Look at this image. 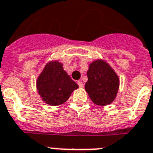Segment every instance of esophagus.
<instances>
[{
  "instance_id": "esophagus-1",
  "label": "esophagus",
  "mask_w": 153,
  "mask_h": 153,
  "mask_svg": "<svg viewBox=\"0 0 153 153\" xmlns=\"http://www.w3.org/2000/svg\"><path fill=\"white\" fill-rule=\"evenodd\" d=\"M78 85H79V87H81V88H82V87H84V85H83V82L82 81H78Z\"/></svg>"
}]
</instances>
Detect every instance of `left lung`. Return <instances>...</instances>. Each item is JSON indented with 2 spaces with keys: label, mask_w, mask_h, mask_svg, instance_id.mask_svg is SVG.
I'll use <instances>...</instances> for the list:
<instances>
[{
  "label": "left lung",
  "mask_w": 153,
  "mask_h": 153,
  "mask_svg": "<svg viewBox=\"0 0 153 153\" xmlns=\"http://www.w3.org/2000/svg\"><path fill=\"white\" fill-rule=\"evenodd\" d=\"M87 78L85 89L92 102L105 106L114 101L118 92L120 79L108 62L100 59L90 64Z\"/></svg>",
  "instance_id": "obj_1"
}]
</instances>
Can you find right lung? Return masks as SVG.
Masks as SVG:
<instances>
[{"label":"right lung","instance_id":"obj_1","mask_svg":"<svg viewBox=\"0 0 153 153\" xmlns=\"http://www.w3.org/2000/svg\"><path fill=\"white\" fill-rule=\"evenodd\" d=\"M78 87L58 61L46 64L37 80L38 94L44 102L51 106L62 104Z\"/></svg>","mask_w":153,"mask_h":153}]
</instances>
